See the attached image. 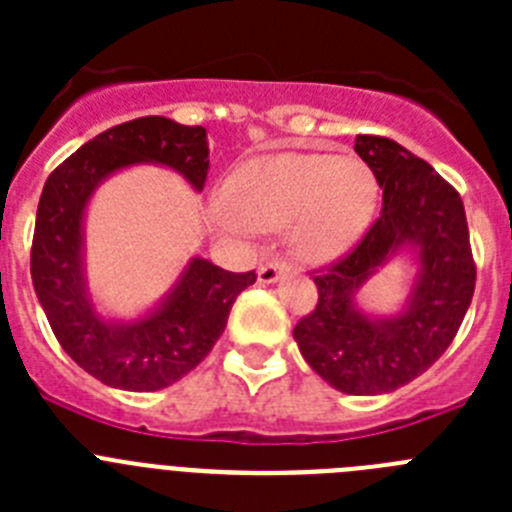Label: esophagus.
Masks as SVG:
<instances>
[{"label": "esophagus", "instance_id": "esophagus-1", "mask_svg": "<svg viewBox=\"0 0 512 512\" xmlns=\"http://www.w3.org/2000/svg\"><path fill=\"white\" fill-rule=\"evenodd\" d=\"M289 271V264L284 259H271L266 261V264L259 266V282L261 284H271L277 282L282 274H287Z\"/></svg>", "mask_w": 512, "mask_h": 512}]
</instances>
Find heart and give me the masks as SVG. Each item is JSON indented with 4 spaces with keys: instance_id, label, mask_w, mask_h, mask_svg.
I'll use <instances>...</instances> for the list:
<instances>
[{
    "instance_id": "obj_1",
    "label": "heart",
    "mask_w": 512,
    "mask_h": 512,
    "mask_svg": "<svg viewBox=\"0 0 512 512\" xmlns=\"http://www.w3.org/2000/svg\"><path fill=\"white\" fill-rule=\"evenodd\" d=\"M228 205L212 220L228 233L292 228L307 261H333L366 233L377 207V179L356 158L328 153H277L251 158L228 179Z\"/></svg>"
}]
</instances>
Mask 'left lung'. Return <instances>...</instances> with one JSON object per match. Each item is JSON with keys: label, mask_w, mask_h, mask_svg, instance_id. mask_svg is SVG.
Returning <instances> with one entry per match:
<instances>
[{"label": "left lung", "mask_w": 512, "mask_h": 512, "mask_svg": "<svg viewBox=\"0 0 512 512\" xmlns=\"http://www.w3.org/2000/svg\"><path fill=\"white\" fill-rule=\"evenodd\" d=\"M354 151L377 176L382 210L346 256L318 271V305L295 325L307 364L346 395H384L436 364L467 315L477 282L459 192L431 164L382 135ZM402 247L419 253L409 307L374 321L355 307L358 287Z\"/></svg>", "instance_id": "obj_1"}]
</instances>
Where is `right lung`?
Wrapping results in <instances>:
<instances>
[{
    "label": "right lung",
    "instance_id": "right-lung-1",
    "mask_svg": "<svg viewBox=\"0 0 512 512\" xmlns=\"http://www.w3.org/2000/svg\"><path fill=\"white\" fill-rule=\"evenodd\" d=\"M202 125L138 117L104 130L51 171L38 202L30 274L61 348L84 372L117 390L153 392L179 382L212 351L230 307L256 282V271H225L192 259L174 292L135 323L97 315L81 269V220L89 197L112 171L164 164L202 192L210 169Z\"/></svg>",
    "mask_w": 512,
    "mask_h": 512
}]
</instances>
